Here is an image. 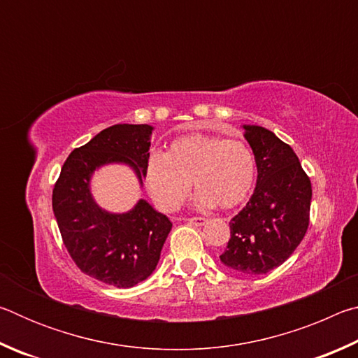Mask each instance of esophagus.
Listing matches in <instances>:
<instances>
[{"mask_svg": "<svg viewBox=\"0 0 358 358\" xmlns=\"http://www.w3.org/2000/svg\"><path fill=\"white\" fill-rule=\"evenodd\" d=\"M187 222L194 224V226H203V224L207 222V220L202 216H194V217H187Z\"/></svg>", "mask_w": 358, "mask_h": 358, "instance_id": "obj_1", "label": "esophagus"}]
</instances>
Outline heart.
I'll list each match as a JSON object with an SVG mask.
<instances>
[{"instance_id": "b5f03b06", "label": "heart", "mask_w": 358, "mask_h": 358, "mask_svg": "<svg viewBox=\"0 0 358 358\" xmlns=\"http://www.w3.org/2000/svg\"><path fill=\"white\" fill-rule=\"evenodd\" d=\"M254 180L256 159L245 142L202 132L175 138L164 156L151 155L145 166L147 189L164 211L183 205L191 181L199 207L234 208L250 196Z\"/></svg>"}]
</instances>
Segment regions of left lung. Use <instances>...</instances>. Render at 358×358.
I'll return each instance as SVG.
<instances>
[{
    "label": "left lung",
    "mask_w": 358,
    "mask_h": 358,
    "mask_svg": "<svg viewBox=\"0 0 358 358\" xmlns=\"http://www.w3.org/2000/svg\"><path fill=\"white\" fill-rule=\"evenodd\" d=\"M257 166V185L246 207L230 220L221 254L238 273L264 275L290 257L310 226L311 181L287 143L262 126H245Z\"/></svg>",
    "instance_id": "left-lung-1"
}]
</instances>
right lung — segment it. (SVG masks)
I'll return each instance as SVG.
<instances>
[{"label":"right lung","instance_id":"add662e5","mask_svg":"<svg viewBox=\"0 0 358 358\" xmlns=\"http://www.w3.org/2000/svg\"><path fill=\"white\" fill-rule=\"evenodd\" d=\"M148 124H115L64 161L52 207L71 259L85 275L110 286L132 287L153 273L172 222L145 201L123 215L102 211L90 194L96 167L126 162L138 180L150 157Z\"/></svg>","mask_w":358,"mask_h":358}]
</instances>
